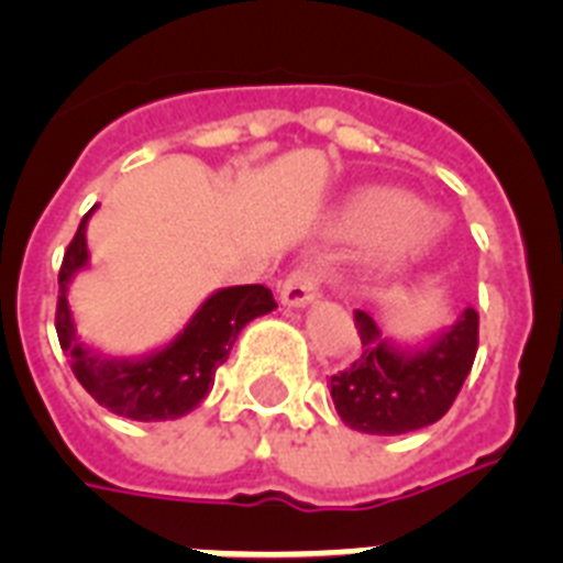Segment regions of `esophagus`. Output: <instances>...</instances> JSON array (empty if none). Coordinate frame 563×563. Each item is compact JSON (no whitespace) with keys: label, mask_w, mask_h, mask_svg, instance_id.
<instances>
[{"label":"esophagus","mask_w":563,"mask_h":563,"mask_svg":"<svg viewBox=\"0 0 563 563\" xmlns=\"http://www.w3.org/2000/svg\"><path fill=\"white\" fill-rule=\"evenodd\" d=\"M319 299V276L313 267H299L282 285V305L285 308H308Z\"/></svg>","instance_id":"esophagus-1"}]
</instances>
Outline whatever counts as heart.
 Segmentation results:
<instances>
[{"mask_svg": "<svg viewBox=\"0 0 563 563\" xmlns=\"http://www.w3.org/2000/svg\"><path fill=\"white\" fill-rule=\"evenodd\" d=\"M347 227L356 232H383L371 250L374 278H399L426 262L440 241L434 216L417 212L415 198L397 189H368L347 207Z\"/></svg>", "mask_w": 563, "mask_h": 563, "instance_id": "heart-1", "label": "heart"}]
</instances>
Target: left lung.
Here are the masks:
<instances>
[{"label": "left lung", "instance_id": "obj_1", "mask_svg": "<svg viewBox=\"0 0 563 563\" xmlns=\"http://www.w3.org/2000/svg\"><path fill=\"white\" fill-rule=\"evenodd\" d=\"M362 356L331 376V397L345 426L362 434H408L426 429L452 408L477 354V310L422 342L383 336L365 310H356Z\"/></svg>", "mask_w": 563, "mask_h": 563}]
</instances>
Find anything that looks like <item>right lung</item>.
Wrapping results in <instances>:
<instances>
[{"mask_svg": "<svg viewBox=\"0 0 563 563\" xmlns=\"http://www.w3.org/2000/svg\"><path fill=\"white\" fill-rule=\"evenodd\" d=\"M91 212L77 227V235L65 250L59 267V345L82 388L111 415L137 422L178 420L207 397L216 383V371L227 362L239 333L253 319L276 310L273 292L264 285L221 287L209 292L201 308L189 316L184 331L175 333L166 345L141 356L106 354L82 342L68 305V287L82 271H88L86 227Z\"/></svg>", "mask_w": 563, "mask_h": 563, "instance_id": "1", "label": "right lung"}]
</instances>
